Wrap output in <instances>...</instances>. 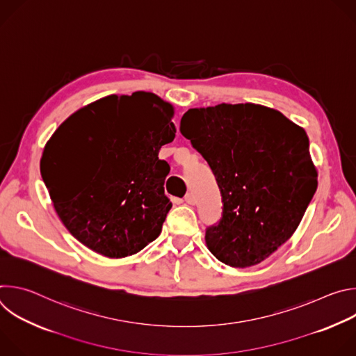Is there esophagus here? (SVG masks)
Segmentation results:
<instances>
[{
    "mask_svg": "<svg viewBox=\"0 0 356 356\" xmlns=\"http://www.w3.org/2000/svg\"><path fill=\"white\" fill-rule=\"evenodd\" d=\"M184 201L187 202V204H194V202H195V198H194V195H193V193H187L186 194V197H184Z\"/></svg>",
    "mask_w": 356,
    "mask_h": 356,
    "instance_id": "1",
    "label": "esophagus"
}]
</instances>
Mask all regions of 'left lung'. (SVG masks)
Here are the masks:
<instances>
[{
    "label": "left lung",
    "mask_w": 356,
    "mask_h": 356,
    "mask_svg": "<svg viewBox=\"0 0 356 356\" xmlns=\"http://www.w3.org/2000/svg\"><path fill=\"white\" fill-rule=\"evenodd\" d=\"M180 132L221 191L222 217L206 229L210 252L232 268L261 264L294 234L317 190L306 131L246 103L191 108Z\"/></svg>",
    "instance_id": "left-lung-1"
}]
</instances>
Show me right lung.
Masks as SVG:
<instances>
[{"label": "right lung", "instance_id": "add662e5", "mask_svg": "<svg viewBox=\"0 0 356 356\" xmlns=\"http://www.w3.org/2000/svg\"><path fill=\"white\" fill-rule=\"evenodd\" d=\"M173 106L154 92L108 95L80 108L43 149L40 175L69 232L91 250L125 258L155 241L172 209Z\"/></svg>", "mask_w": 356, "mask_h": 356}]
</instances>
